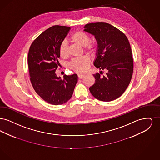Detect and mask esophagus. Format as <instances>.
I'll list each match as a JSON object with an SVG mask.
<instances>
[{"label": "esophagus", "instance_id": "obj_1", "mask_svg": "<svg viewBox=\"0 0 160 160\" xmlns=\"http://www.w3.org/2000/svg\"><path fill=\"white\" fill-rule=\"evenodd\" d=\"M85 76L86 75H84V74H78V78H82Z\"/></svg>", "mask_w": 160, "mask_h": 160}]
</instances>
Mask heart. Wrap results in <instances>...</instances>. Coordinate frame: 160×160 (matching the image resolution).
I'll return each instance as SVG.
<instances>
[{
	"mask_svg": "<svg viewBox=\"0 0 160 160\" xmlns=\"http://www.w3.org/2000/svg\"><path fill=\"white\" fill-rule=\"evenodd\" d=\"M72 42L79 46L85 47L88 51L91 53H95L96 46L91 44V39L89 35L82 31H77L71 37ZM60 56L65 58L68 56V44L65 41H63L59 48ZM91 63V59L88 56L74 58L69 63V67L77 72H84L89 68Z\"/></svg>",
	"mask_w": 160,
	"mask_h": 160,
	"instance_id": "b5f03b06",
	"label": "heart"
}]
</instances>
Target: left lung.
<instances>
[{
  "label": "left lung",
  "instance_id": "8db88e82",
  "mask_svg": "<svg viewBox=\"0 0 160 160\" xmlns=\"http://www.w3.org/2000/svg\"><path fill=\"white\" fill-rule=\"evenodd\" d=\"M84 29L93 35L97 42L95 67L107 70L106 75L103 77L99 73L93 75L95 83L89 91L95 98L102 101L117 99L128 88L133 72L128 39L121 31L108 23H89Z\"/></svg>",
  "mask_w": 160,
  "mask_h": 160
}]
</instances>
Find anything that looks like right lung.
I'll list each match as a JSON object with an SVG mask.
<instances>
[{"instance_id": "add662e5", "label": "right lung", "mask_w": 160, "mask_h": 160, "mask_svg": "<svg viewBox=\"0 0 160 160\" xmlns=\"http://www.w3.org/2000/svg\"><path fill=\"white\" fill-rule=\"evenodd\" d=\"M70 28L53 26L43 32L31 44L28 63L31 83L38 95L55 106L67 102L71 98L78 81L76 74L63 78L56 74L60 58L59 46Z\"/></svg>"}]
</instances>
